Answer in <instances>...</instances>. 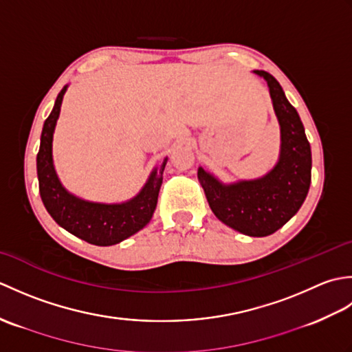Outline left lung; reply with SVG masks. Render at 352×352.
<instances>
[{
  "label": "left lung",
  "instance_id": "obj_1",
  "mask_svg": "<svg viewBox=\"0 0 352 352\" xmlns=\"http://www.w3.org/2000/svg\"><path fill=\"white\" fill-rule=\"evenodd\" d=\"M269 87L280 124V155L275 166L260 178L222 183L198 168L212 212L239 233L265 237L275 233L300 210L311 182V149L296 109L287 101L278 81L265 71H254Z\"/></svg>",
  "mask_w": 352,
  "mask_h": 352
}]
</instances>
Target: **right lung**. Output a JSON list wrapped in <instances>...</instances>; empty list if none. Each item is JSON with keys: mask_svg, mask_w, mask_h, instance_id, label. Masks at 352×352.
Listing matches in <instances>:
<instances>
[{"mask_svg": "<svg viewBox=\"0 0 352 352\" xmlns=\"http://www.w3.org/2000/svg\"><path fill=\"white\" fill-rule=\"evenodd\" d=\"M66 89L68 85L57 95L54 107L45 121L41 134L36 168L42 203L51 218L71 234L92 245H116L136 234L151 221L168 157L151 170L138 195L124 203H94L74 195L62 184L52 160V138Z\"/></svg>", "mask_w": 352, "mask_h": 352, "instance_id": "1", "label": "right lung"}]
</instances>
